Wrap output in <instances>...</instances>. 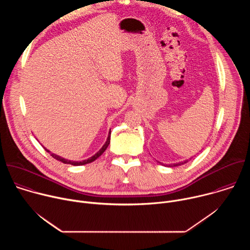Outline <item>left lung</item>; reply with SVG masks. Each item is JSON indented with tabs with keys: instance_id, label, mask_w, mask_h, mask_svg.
Segmentation results:
<instances>
[{
	"instance_id": "8db88e82",
	"label": "left lung",
	"mask_w": 250,
	"mask_h": 250,
	"mask_svg": "<svg viewBox=\"0 0 250 250\" xmlns=\"http://www.w3.org/2000/svg\"><path fill=\"white\" fill-rule=\"evenodd\" d=\"M186 162H188V160H185L184 162H182V163H177V164H173L174 166H178V165H181V164H184V163H186Z\"/></svg>"
}]
</instances>
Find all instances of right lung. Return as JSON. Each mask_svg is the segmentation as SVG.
Returning a JSON list of instances; mask_svg holds the SVG:
<instances>
[{
    "label": "right lung",
    "mask_w": 250,
    "mask_h": 250,
    "mask_svg": "<svg viewBox=\"0 0 250 250\" xmlns=\"http://www.w3.org/2000/svg\"><path fill=\"white\" fill-rule=\"evenodd\" d=\"M110 140H111V130H110V132H109V136H108V138H106V141H105V144L103 146V147L94 155V156H92V157H90L89 159H87V160H83V161H71V160H67V159H64V158H62V157H60V156H58V155H56V154H54V153H50V155L53 157V158H55L56 160H58V161H61V162H63V163H65V164H71V165H74V166H79V165H84V164H88V163H91V162H93V161H95L98 157H100L104 152V150L106 149V147L109 146V145H110ZM47 152H49V150H47L46 148H44Z\"/></svg>",
    "instance_id": "right-lung-1"
}]
</instances>
